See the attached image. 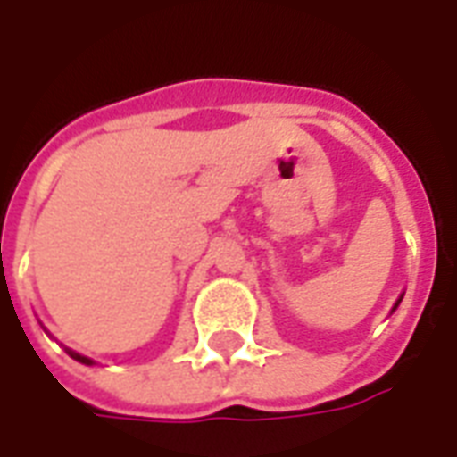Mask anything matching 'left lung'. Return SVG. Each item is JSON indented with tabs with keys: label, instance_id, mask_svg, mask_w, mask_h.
Instances as JSON below:
<instances>
[{
	"label": "left lung",
	"instance_id": "left-lung-1",
	"mask_svg": "<svg viewBox=\"0 0 457 457\" xmlns=\"http://www.w3.org/2000/svg\"><path fill=\"white\" fill-rule=\"evenodd\" d=\"M399 303H402V298H399V301H396V303H394V311H396V306H399Z\"/></svg>",
	"mask_w": 457,
	"mask_h": 457
}]
</instances>
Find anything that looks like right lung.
<instances>
[{
  "label": "right lung",
  "instance_id": "obj_1",
  "mask_svg": "<svg viewBox=\"0 0 457 457\" xmlns=\"http://www.w3.org/2000/svg\"><path fill=\"white\" fill-rule=\"evenodd\" d=\"M65 353L71 354V357H73V360H78V362H83V364H93V360H90V357H83V354L73 353V350H68V347H65Z\"/></svg>",
  "mask_w": 457,
  "mask_h": 457
}]
</instances>
